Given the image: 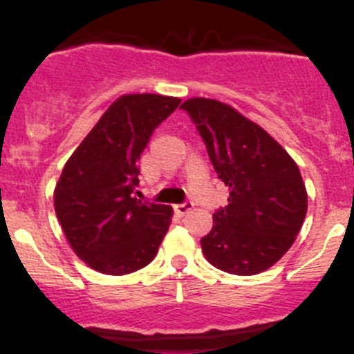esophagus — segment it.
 <instances>
[{
    "instance_id": "34e87169",
    "label": "esophagus",
    "mask_w": 354,
    "mask_h": 354,
    "mask_svg": "<svg viewBox=\"0 0 354 354\" xmlns=\"http://www.w3.org/2000/svg\"><path fill=\"white\" fill-rule=\"evenodd\" d=\"M192 209H194V203L192 202H185V203H178V205H174V212H176L178 216H185V214L190 212Z\"/></svg>"
}]
</instances>
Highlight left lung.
Segmentation results:
<instances>
[{
    "label": "left lung",
    "instance_id": "1",
    "mask_svg": "<svg viewBox=\"0 0 354 354\" xmlns=\"http://www.w3.org/2000/svg\"><path fill=\"white\" fill-rule=\"evenodd\" d=\"M207 147L227 205L200 240L216 269L253 276L272 267L295 243L306 216V188L291 156L257 123L216 99L181 104Z\"/></svg>",
    "mask_w": 354,
    "mask_h": 354
}]
</instances>
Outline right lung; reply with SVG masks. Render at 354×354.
<instances>
[{"label":"right lung","mask_w":354,"mask_h":354,"mask_svg":"<svg viewBox=\"0 0 354 354\" xmlns=\"http://www.w3.org/2000/svg\"><path fill=\"white\" fill-rule=\"evenodd\" d=\"M181 99L128 94L109 106L66 160L55 210L68 243L88 267L123 276L149 266L169 230L173 209L133 197L138 159Z\"/></svg>","instance_id":"right-lung-1"}]
</instances>
